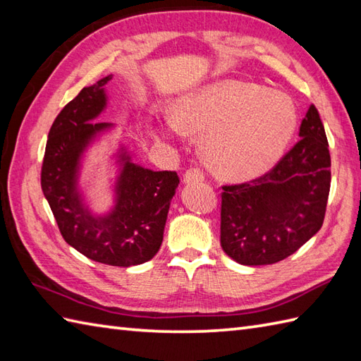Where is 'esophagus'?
<instances>
[{
	"label": "esophagus",
	"mask_w": 361,
	"mask_h": 361,
	"mask_svg": "<svg viewBox=\"0 0 361 361\" xmlns=\"http://www.w3.org/2000/svg\"><path fill=\"white\" fill-rule=\"evenodd\" d=\"M204 179H205V174H204V171L201 170V168H197V166L188 168V170L185 171V174H183V180H185L187 183L202 182Z\"/></svg>",
	"instance_id": "34e87169"
}]
</instances>
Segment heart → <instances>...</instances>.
I'll list each match as a JSON object with an SVG mask.
<instances>
[{
  "label": "heart",
  "mask_w": 361,
  "mask_h": 361,
  "mask_svg": "<svg viewBox=\"0 0 361 361\" xmlns=\"http://www.w3.org/2000/svg\"><path fill=\"white\" fill-rule=\"evenodd\" d=\"M170 130L202 135V154L224 178L261 174L281 157L296 128L287 95L255 83L222 82L182 99Z\"/></svg>",
  "instance_id": "heart-1"
}]
</instances>
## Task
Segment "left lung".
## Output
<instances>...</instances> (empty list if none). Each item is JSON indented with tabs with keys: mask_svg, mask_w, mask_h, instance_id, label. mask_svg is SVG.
<instances>
[{
	"mask_svg": "<svg viewBox=\"0 0 361 361\" xmlns=\"http://www.w3.org/2000/svg\"><path fill=\"white\" fill-rule=\"evenodd\" d=\"M300 140L256 179L222 185L221 245L244 266L283 261L322 228L331 190V153L315 105Z\"/></svg>",
	"mask_w": 361,
	"mask_h": 361,
	"instance_id": "obj_1",
	"label": "left lung"
}]
</instances>
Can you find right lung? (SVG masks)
<instances>
[{
  "mask_svg": "<svg viewBox=\"0 0 361 361\" xmlns=\"http://www.w3.org/2000/svg\"><path fill=\"white\" fill-rule=\"evenodd\" d=\"M109 78L83 87L55 117L43 157L42 190L69 245L92 261L130 267L159 252L179 178L176 171H151L126 162L116 210L100 219L86 213L74 191L75 173L86 143L108 126L91 120L105 108L103 86Z\"/></svg>",
  "mask_w": 361,
  "mask_h": 361,
  "instance_id": "right-lung-1",
  "label": "right lung"
}]
</instances>
